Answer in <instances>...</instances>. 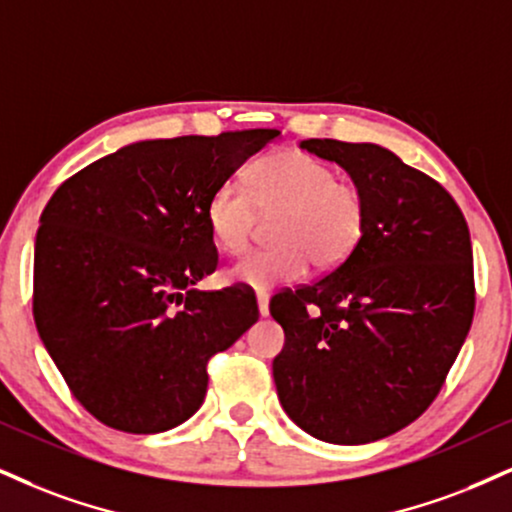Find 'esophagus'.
<instances>
[{
  "mask_svg": "<svg viewBox=\"0 0 512 512\" xmlns=\"http://www.w3.org/2000/svg\"><path fill=\"white\" fill-rule=\"evenodd\" d=\"M256 304H258V313H261V318H268V315H270V299H268L266 292L256 294Z\"/></svg>",
  "mask_w": 512,
  "mask_h": 512,
  "instance_id": "34e87169",
  "label": "esophagus"
}]
</instances>
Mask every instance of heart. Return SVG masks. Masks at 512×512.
Here are the masks:
<instances>
[{
	"label": "heart",
	"mask_w": 512,
	"mask_h": 512,
	"mask_svg": "<svg viewBox=\"0 0 512 512\" xmlns=\"http://www.w3.org/2000/svg\"><path fill=\"white\" fill-rule=\"evenodd\" d=\"M258 213L273 216L277 244L254 251L230 270V280L258 292L299 280L315 268L344 263L365 230L368 208L361 189L339 182L327 163L304 151H275L246 170V189L223 182L206 201L213 242L230 256L244 254Z\"/></svg>",
	"instance_id": "b5f03b06"
}]
</instances>
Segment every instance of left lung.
<instances>
[{"instance_id": "obj_1", "label": "left lung", "mask_w": 512, "mask_h": 512, "mask_svg": "<svg viewBox=\"0 0 512 512\" xmlns=\"http://www.w3.org/2000/svg\"><path fill=\"white\" fill-rule=\"evenodd\" d=\"M361 189V242L330 275L270 301L285 330L273 377L285 413L330 444H370L437 399L475 313L463 213L380 144L304 140Z\"/></svg>"}]
</instances>
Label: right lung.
<instances>
[{"label":"right lung","instance_id":"add662e5","mask_svg":"<svg viewBox=\"0 0 512 512\" xmlns=\"http://www.w3.org/2000/svg\"><path fill=\"white\" fill-rule=\"evenodd\" d=\"M277 130L144 140L56 189L35 239L37 332L73 396L130 434L197 413L208 358L258 320L256 296L194 285L218 266L206 201Z\"/></svg>","mask_w":512,"mask_h":512}]
</instances>
